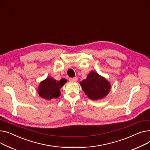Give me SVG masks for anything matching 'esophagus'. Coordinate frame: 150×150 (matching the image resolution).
<instances>
[{"label": "esophagus", "instance_id": "obj_1", "mask_svg": "<svg viewBox=\"0 0 150 150\" xmlns=\"http://www.w3.org/2000/svg\"><path fill=\"white\" fill-rule=\"evenodd\" d=\"M69 80L70 81H77V78L76 77H70L69 79Z\"/></svg>", "mask_w": 150, "mask_h": 150}]
</instances>
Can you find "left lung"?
Returning <instances> with one entry per match:
<instances>
[{
	"mask_svg": "<svg viewBox=\"0 0 150 150\" xmlns=\"http://www.w3.org/2000/svg\"><path fill=\"white\" fill-rule=\"evenodd\" d=\"M82 88L90 99L98 100L106 96L111 88L105 78L94 71L90 72L85 80L81 82Z\"/></svg>",
	"mask_w": 150,
	"mask_h": 150,
	"instance_id": "left-lung-1",
	"label": "left lung"
}]
</instances>
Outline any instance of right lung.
Masks as SVG:
<instances>
[{
  "label": "right lung",
  "instance_id": "right-lung-1",
  "mask_svg": "<svg viewBox=\"0 0 150 150\" xmlns=\"http://www.w3.org/2000/svg\"><path fill=\"white\" fill-rule=\"evenodd\" d=\"M67 82V80L62 79L57 81L52 78H47L42 81L38 88L39 94L42 98L51 100L52 98H57L60 94L59 89Z\"/></svg>",
  "mask_w": 150,
  "mask_h": 150
}]
</instances>
